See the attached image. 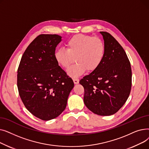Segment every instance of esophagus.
<instances>
[{"label":"esophagus","mask_w":149,"mask_h":149,"mask_svg":"<svg viewBox=\"0 0 149 149\" xmlns=\"http://www.w3.org/2000/svg\"><path fill=\"white\" fill-rule=\"evenodd\" d=\"M73 81H74V83L75 84H78L79 83V79H77V78H74Z\"/></svg>","instance_id":"34e87169"}]
</instances>
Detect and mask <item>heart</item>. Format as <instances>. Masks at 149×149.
I'll list each match as a JSON object with an SVG mask.
<instances>
[{"mask_svg": "<svg viewBox=\"0 0 149 149\" xmlns=\"http://www.w3.org/2000/svg\"><path fill=\"white\" fill-rule=\"evenodd\" d=\"M66 45V49L59 48L56 51L54 58L59 65L67 69L75 57L77 63L67 70L68 75L72 78L81 75L86 69L89 71L97 69L105 56V44L99 37L78 34L69 38Z\"/></svg>", "mask_w": 149, "mask_h": 149, "instance_id": "obj_1", "label": "heart"}]
</instances>
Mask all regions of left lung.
<instances>
[{"label": "left lung", "instance_id": "1", "mask_svg": "<svg viewBox=\"0 0 149 149\" xmlns=\"http://www.w3.org/2000/svg\"><path fill=\"white\" fill-rule=\"evenodd\" d=\"M106 46L100 66L84 76L80 83L84 89V103L98 115L115 113L127 101L132 86L130 61L123 47L110 34L101 31Z\"/></svg>", "mask_w": 149, "mask_h": 149}]
</instances>
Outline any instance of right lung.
<instances>
[{
    "mask_svg": "<svg viewBox=\"0 0 149 149\" xmlns=\"http://www.w3.org/2000/svg\"><path fill=\"white\" fill-rule=\"evenodd\" d=\"M61 37L41 34L23 53L17 70L19 95L26 108L37 118L48 121L65 109L74 83L54 58Z\"/></svg>",
    "mask_w": 149,
    "mask_h": 149,
    "instance_id": "add662e5",
    "label": "right lung"
}]
</instances>
